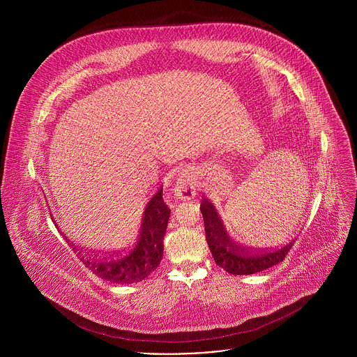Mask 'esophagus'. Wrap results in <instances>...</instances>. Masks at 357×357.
<instances>
[{
    "label": "esophagus",
    "mask_w": 357,
    "mask_h": 357,
    "mask_svg": "<svg viewBox=\"0 0 357 357\" xmlns=\"http://www.w3.org/2000/svg\"><path fill=\"white\" fill-rule=\"evenodd\" d=\"M175 193H176V196H178L179 199H182V200L190 199V196H192V186H190L188 178L183 176V178H181V179L178 181L176 188H175Z\"/></svg>",
    "instance_id": "obj_1"
}]
</instances>
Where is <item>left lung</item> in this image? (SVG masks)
<instances>
[{"label":"left lung","instance_id":"obj_1","mask_svg":"<svg viewBox=\"0 0 357 357\" xmlns=\"http://www.w3.org/2000/svg\"><path fill=\"white\" fill-rule=\"evenodd\" d=\"M200 212L203 222H205L206 241L212 251L215 263L233 275L256 274L281 263L295 243L292 240L287 245L274 250L247 248L236 243L227 234L222 218L212 203L202 200Z\"/></svg>","mask_w":357,"mask_h":357}]
</instances>
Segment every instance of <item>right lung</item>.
Wrapping results in <instances>:
<instances>
[{"mask_svg":"<svg viewBox=\"0 0 357 357\" xmlns=\"http://www.w3.org/2000/svg\"><path fill=\"white\" fill-rule=\"evenodd\" d=\"M171 209L162 199V188L151 197L145 208L137 244L124 252H77L80 261L97 277L114 284H134L145 280L160 266L164 254V236ZM77 251V250H76Z\"/></svg>","mask_w":357,"mask_h":357,"instance_id":"add662e5","label":"right lung"}]
</instances>
